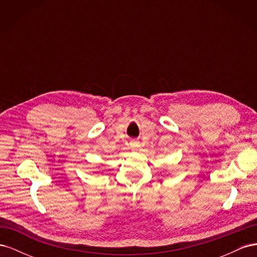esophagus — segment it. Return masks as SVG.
Masks as SVG:
<instances>
[{
    "instance_id": "1",
    "label": "esophagus",
    "mask_w": 257,
    "mask_h": 257,
    "mask_svg": "<svg viewBox=\"0 0 257 257\" xmlns=\"http://www.w3.org/2000/svg\"><path fill=\"white\" fill-rule=\"evenodd\" d=\"M132 146H133V147H138V143L137 142H132Z\"/></svg>"
}]
</instances>
